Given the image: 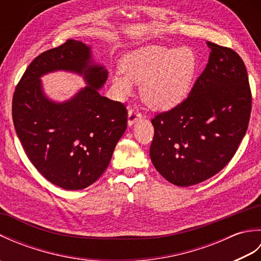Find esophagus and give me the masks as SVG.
<instances>
[{"mask_svg":"<svg viewBox=\"0 0 261 261\" xmlns=\"http://www.w3.org/2000/svg\"><path fill=\"white\" fill-rule=\"evenodd\" d=\"M141 116H142L141 113L138 112V111L130 110L129 113H127V125H129V126L134 125L138 120L141 119Z\"/></svg>","mask_w":261,"mask_h":261,"instance_id":"obj_1","label":"esophagus"}]
</instances>
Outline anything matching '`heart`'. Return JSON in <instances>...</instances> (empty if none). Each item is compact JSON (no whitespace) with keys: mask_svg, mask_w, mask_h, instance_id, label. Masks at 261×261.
Returning <instances> with one entry per match:
<instances>
[{"mask_svg":"<svg viewBox=\"0 0 261 261\" xmlns=\"http://www.w3.org/2000/svg\"><path fill=\"white\" fill-rule=\"evenodd\" d=\"M197 70V57L191 48L148 46L123 60V71L112 75V85L121 99L131 95L134 84L141 86V98L149 108L169 111L191 92Z\"/></svg>","mask_w":261,"mask_h":261,"instance_id":"heart-1","label":"heart"}]
</instances>
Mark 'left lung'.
Returning <instances> with one entry per match:
<instances>
[{
    "mask_svg": "<svg viewBox=\"0 0 261 261\" xmlns=\"http://www.w3.org/2000/svg\"><path fill=\"white\" fill-rule=\"evenodd\" d=\"M208 63L178 107L151 120V162L165 179L192 186L223 169L245 137L251 92L234 50L207 41Z\"/></svg>",
    "mask_w": 261,
    "mask_h": 261,
    "instance_id": "obj_1",
    "label": "left lung"
}]
</instances>
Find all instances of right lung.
I'll return each instance as SVG.
<instances>
[{
	"label": "right lung",
	"instance_id": "add662e5",
	"mask_svg": "<svg viewBox=\"0 0 261 261\" xmlns=\"http://www.w3.org/2000/svg\"><path fill=\"white\" fill-rule=\"evenodd\" d=\"M57 70L82 75L88 86L67 101L50 100L41 77ZM107 80L108 70L94 62L91 46L69 39L33 59L15 88L12 118L22 147L39 173L64 190L95 182L126 129L124 105L98 92Z\"/></svg>",
	"mask_w": 261,
	"mask_h": 261
}]
</instances>
